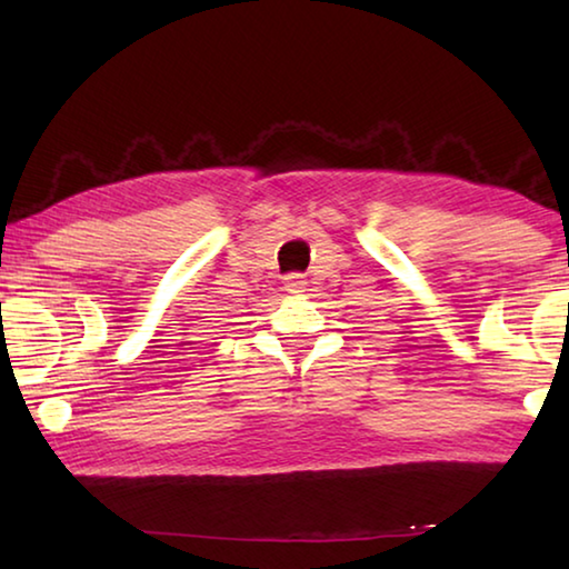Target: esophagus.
<instances>
[{
	"instance_id": "34e87169",
	"label": "esophagus",
	"mask_w": 569,
	"mask_h": 569,
	"mask_svg": "<svg viewBox=\"0 0 569 569\" xmlns=\"http://www.w3.org/2000/svg\"><path fill=\"white\" fill-rule=\"evenodd\" d=\"M283 291L293 293V296L303 293V291H306V276H303V273H288V276L283 278Z\"/></svg>"
}]
</instances>
